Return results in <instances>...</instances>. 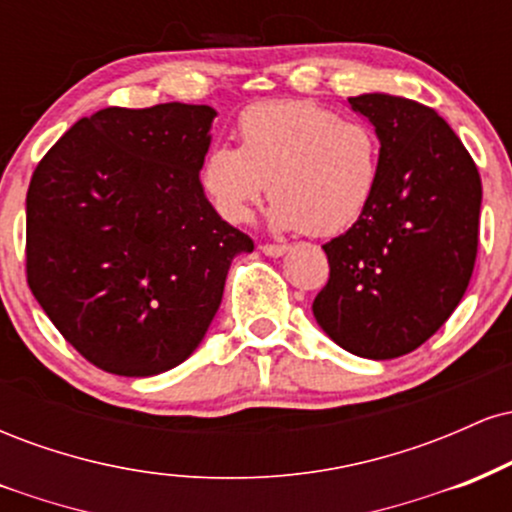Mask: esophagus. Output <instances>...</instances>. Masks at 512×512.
Listing matches in <instances>:
<instances>
[{"label": "esophagus", "mask_w": 512, "mask_h": 512, "mask_svg": "<svg viewBox=\"0 0 512 512\" xmlns=\"http://www.w3.org/2000/svg\"><path fill=\"white\" fill-rule=\"evenodd\" d=\"M260 250L264 252V255H267V257H281V255H284V252L286 250H289V248H286V245H274V243H264V245H260Z\"/></svg>", "instance_id": "obj_1"}]
</instances>
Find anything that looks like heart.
I'll list each match as a JSON object with an SVG mask.
<instances>
[{
  "mask_svg": "<svg viewBox=\"0 0 512 512\" xmlns=\"http://www.w3.org/2000/svg\"><path fill=\"white\" fill-rule=\"evenodd\" d=\"M240 146L219 142L199 170L209 202L245 223L272 192L269 223L279 231L337 236L366 214L380 185V139L310 101L252 105L238 120Z\"/></svg>",
  "mask_w": 512,
  "mask_h": 512,
  "instance_id": "1",
  "label": "heart"
}]
</instances>
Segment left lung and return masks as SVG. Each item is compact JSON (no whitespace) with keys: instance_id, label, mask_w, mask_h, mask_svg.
I'll list each match as a JSON object with an SVG mask.
<instances>
[{"instance_id":"left-lung-1","label":"left lung","mask_w":512,"mask_h":512,"mask_svg":"<svg viewBox=\"0 0 512 512\" xmlns=\"http://www.w3.org/2000/svg\"><path fill=\"white\" fill-rule=\"evenodd\" d=\"M349 105L373 122L383 170L366 214L322 245L330 279L313 315L349 354L385 361L419 349L460 305L477 260L481 178L433 108L387 93Z\"/></svg>"}]
</instances>
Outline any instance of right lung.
Instances as JSON below:
<instances>
[{"instance_id": "right-lung-1", "label": "right lung", "mask_w": 512, "mask_h": 512, "mask_svg": "<svg viewBox=\"0 0 512 512\" xmlns=\"http://www.w3.org/2000/svg\"><path fill=\"white\" fill-rule=\"evenodd\" d=\"M209 105L105 108L35 168L26 276L52 325L93 366L146 378L207 334L228 267L252 240L204 197Z\"/></svg>"}]
</instances>
